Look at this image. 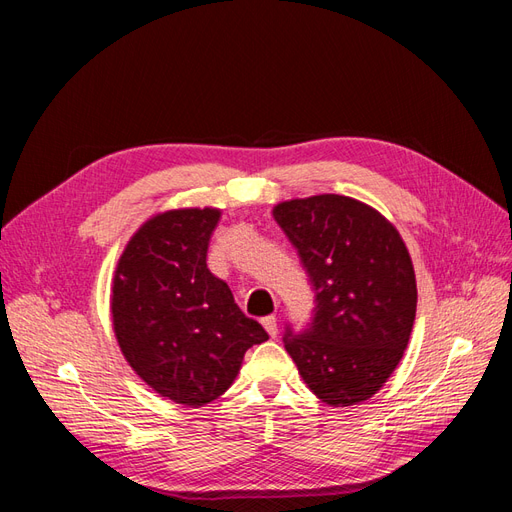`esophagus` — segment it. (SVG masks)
Here are the masks:
<instances>
[{"label":"esophagus","instance_id":"obj_1","mask_svg":"<svg viewBox=\"0 0 512 512\" xmlns=\"http://www.w3.org/2000/svg\"><path fill=\"white\" fill-rule=\"evenodd\" d=\"M260 322H262V327H265V331H267L271 337L277 335V320H275V316H265Z\"/></svg>","mask_w":512,"mask_h":512}]
</instances>
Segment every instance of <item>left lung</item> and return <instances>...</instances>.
I'll return each instance as SVG.
<instances>
[{
    "label": "left lung",
    "mask_w": 512,
    "mask_h": 512,
    "mask_svg": "<svg viewBox=\"0 0 512 512\" xmlns=\"http://www.w3.org/2000/svg\"><path fill=\"white\" fill-rule=\"evenodd\" d=\"M316 290L314 322L286 333L307 389L333 408L374 397L408 348L416 275L393 222L350 196L318 194L273 207Z\"/></svg>",
    "instance_id": "8db88e82"
}]
</instances>
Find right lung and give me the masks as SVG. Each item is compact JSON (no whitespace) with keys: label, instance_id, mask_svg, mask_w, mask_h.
I'll list each match as a JSON object with an SVG mask.
<instances>
[{"label":"right lung","instance_id":"obj_1","mask_svg":"<svg viewBox=\"0 0 512 512\" xmlns=\"http://www.w3.org/2000/svg\"><path fill=\"white\" fill-rule=\"evenodd\" d=\"M220 215L218 207L151 215L123 247L113 273L111 318L123 359L149 389L188 408L224 395L245 350L269 339L207 269Z\"/></svg>","mask_w":512,"mask_h":512}]
</instances>
